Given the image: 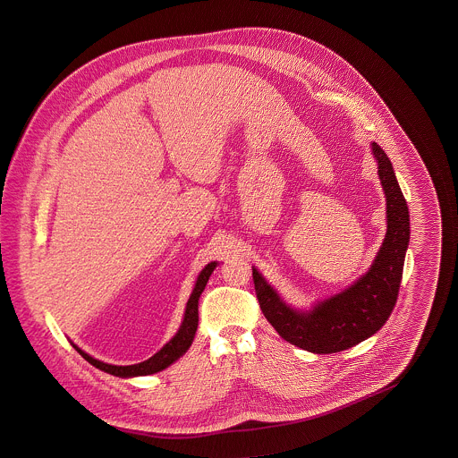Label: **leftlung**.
<instances>
[{"label":"left lung","mask_w":458,"mask_h":458,"mask_svg":"<svg viewBox=\"0 0 458 458\" xmlns=\"http://www.w3.org/2000/svg\"><path fill=\"white\" fill-rule=\"evenodd\" d=\"M372 153L386 196L388 230L376 259L362 278L310 310H297L284 304L259 271L252 267L264 318L288 344L307 352L335 353L364 342L388 321L396 304L411 239L409 208L393 174L390 157L376 142H372Z\"/></svg>","instance_id":"left-lung-1"}]
</instances>
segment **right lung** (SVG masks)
<instances>
[{
  "label": "right lung",
  "instance_id": "right-lung-1",
  "mask_svg": "<svg viewBox=\"0 0 458 458\" xmlns=\"http://www.w3.org/2000/svg\"><path fill=\"white\" fill-rule=\"evenodd\" d=\"M218 262H209L199 275L197 278L196 286L192 290V295L187 302L185 307V316H183V321H182V327L176 331L174 338L159 350L156 352L151 359L144 360V362H139V364H133V366H113V364H106V362H101L94 357H90L89 353H86L84 350L79 349L77 345H73V349L77 350L89 364H92L94 368L98 369L105 370L108 374L113 376H120V377H133V376H148V374H154V372H159V370L166 369L168 366H172L176 359H180L189 347L192 345L194 342V336H196L197 323H199V297L200 293L204 292L206 284L211 276V273L215 271Z\"/></svg>",
  "mask_w": 458,
  "mask_h": 458
}]
</instances>
